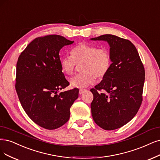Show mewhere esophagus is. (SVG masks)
<instances>
[{
	"mask_svg": "<svg viewBox=\"0 0 160 160\" xmlns=\"http://www.w3.org/2000/svg\"><path fill=\"white\" fill-rule=\"evenodd\" d=\"M86 90L85 89H79V95H82V93H83Z\"/></svg>",
	"mask_w": 160,
	"mask_h": 160,
	"instance_id": "34e87169",
	"label": "esophagus"
}]
</instances>
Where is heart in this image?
I'll use <instances>...</instances> for the list:
<instances>
[{
  "mask_svg": "<svg viewBox=\"0 0 160 160\" xmlns=\"http://www.w3.org/2000/svg\"><path fill=\"white\" fill-rule=\"evenodd\" d=\"M60 67L62 72L71 75L75 69L77 63L81 64L82 73L77 74L69 79L71 87L85 88L92 84L95 76L102 78L111 68L112 60L108 49L98 48L96 46L79 43L71 50V56L65 55L60 59Z\"/></svg>",
  "mask_w": 160,
  "mask_h": 160,
  "instance_id": "obj_1",
  "label": "heart"
}]
</instances>
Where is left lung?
Here are the masks:
<instances>
[{
	"label": "left lung",
	"mask_w": 160,
	"mask_h": 160,
	"mask_svg": "<svg viewBox=\"0 0 160 160\" xmlns=\"http://www.w3.org/2000/svg\"><path fill=\"white\" fill-rule=\"evenodd\" d=\"M91 40L107 42L112 63L101 82L90 91L95 122L104 130L122 127L132 119L142 101L145 70L138 52L130 41L111 34ZM103 90L101 93L98 91Z\"/></svg>",
	"instance_id": "8db88e82"
}]
</instances>
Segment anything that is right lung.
Listing matches in <instances>:
<instances>
[{"mask_svg":"<svg viewBox=\"0 0 160 160\" xmlns=\"http://www.w3.org/2000/svg\"><path fill=\"white\" fill-rule=\"evenodd\" d=\"M74 42L59 35L36 38L21 53L16 63V91L24 111L41 127L54 130L70 117L79 89L58 92L68 87L60 67L59 51Z\"/></svg>","mask_w":160,"mask_h":160,"instance_id":"add662e5","label":"right lung"}]
</instances>
